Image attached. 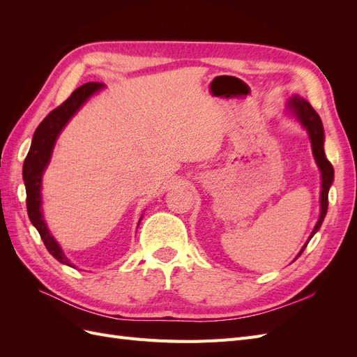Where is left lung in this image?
Segmentation results:
<instances>
[{
	"label": "left lung",
	"instance_id": "obj_1",
	"mask_svg": "<svg viewBox=\"0 0 357 357\" xmlns=\"http://www.w3.org/2000/svg\"><path fill=\"white\" fill-rule=\"evenodd\" d=\"M289 110L294 113V116H296L298 121L301 122V125L307 129V132L310 135L311 139V147H312V155H314L316 164L320 168L321 172V192H320V218L312 229L310 238L307 240V243L304 244V247L301 248L299 255L296 256V259L302 255V252L305 250L307 244L310 243V240L312 238L325 220V215L328 211V193H329V188L333 181V167L331 162L326 159L325 156V149H323V143H325V131H323V125L320 121V116L316 113V110L312 109L308 101H305L304 98H299V96H294L289 101Z\"/></svg>",
	"mask_w": 357,
	"mask_h": 357
}]
</instances>
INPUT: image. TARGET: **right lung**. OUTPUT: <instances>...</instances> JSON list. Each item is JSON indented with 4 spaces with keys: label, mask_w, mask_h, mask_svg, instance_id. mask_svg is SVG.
I'll list each match as a JSON object with an SVG mask.
<instances>
[{
    "label": "right lung",
    "mask_w": 357,
    "mask_h": 357,
    "mask_svg": "<svg viewBox=\"0 0 357 357\" xmlns=\"http://www.w3.org/2000/svg\"><path fill=\"white\" fill-rule=\"evenodd\" d=\"M100 82L84 83L80 88L75 89L67 101H63L55 110H52L43 122L36 129L34 137H32L31 149L24 162V181L26 189V208L31 223L36 226L43 243H45L49 253L59 261L71 266V262L63 255L62 248L56 243V240L50 235L47 225L43 219L41 213V178L43 172L50 162V156L53 152V146L56 143V138L61 131L68 123L70 119L77 113L80 107L88 101L91 96L102 88ZM142 222V219H139ZM139 225V223H138Z\"/></svg>",
    "instance_id": "obj_1"
}]
</instances>
